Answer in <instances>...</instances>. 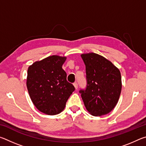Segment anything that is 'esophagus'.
Instances as JSON below:
<instances>
[{"label": "esophagus", "instance_id": "esophagus-1", "mask_svg": "<svg viewBox=\"0 0 146 146\" xmlns=\"http://www.w3.org/2000/svg\"><path fill=\"white\" fill-rule=\"evenodd\" d=\"M73 85H74V86H75V89H77V88H78V83H77V82H74V83H73Z\"/></svg>", "mask_w": 146, "mask_h": 146}]
</instances>
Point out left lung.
<instances>
[{
	"label": "left lung",
	"instance_id": "1",
	"mask_svg": "<svg viewBox=\"0 0 146 146\" xmlns=\"http://www.w3.org/2000/svg\"><path fill=\"white\" fill-rule=\"evenodd\" d=\"M86 65V87L79 91L87 110L101 116L111 111L120 97L122 80L119 70L98 54H82Z\"/></svg>",
	"mask_w": 146,
	"mask_h": 146
}]
</instances>
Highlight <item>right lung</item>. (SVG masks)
<instances>
[{"instance_id": "add662e5", "label": "right lung", "mask_w": 146, "mask_h": 146, "mask_svg": "<svg viewBox=\"0 0 146 146\" xmlns=\"http://www.w3.org/2000/svg\"><path fill=\"white\" fill-rule=\"evenodd\" d=\"M66 59L64 56H50L28 68V93L35 107L45 114L60 113L75 90L72 84L68 82L67 74L62 68Z\"/></svg>"}]
</instances>
